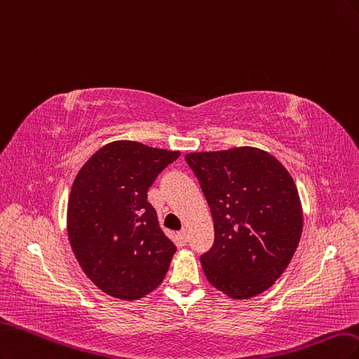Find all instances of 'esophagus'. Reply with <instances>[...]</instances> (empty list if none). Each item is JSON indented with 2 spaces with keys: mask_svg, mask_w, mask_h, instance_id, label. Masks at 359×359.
<instances>
[{
  "mask_svg": "<svg viewBox=\"0 0 359 359\" xmlns=\"http://www.w3.org/2000/svg\"><path fill=\"white\" fill-rule=\"evenodd\" d=\"M179 238H180V241L183 243V245H187L188 243V233L184 229H182L180 233H179Z\"/></svg>",
  "mask_w": 359,
  "mask_h": 359,
  "instance_id": "1",
  "label": "esophagus"
}]
</instances>
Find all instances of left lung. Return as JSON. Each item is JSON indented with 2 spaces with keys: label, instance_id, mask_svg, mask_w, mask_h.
<instances>
[{
  "label": "left lung",
  "instance_id": "obj_1",
  "mask_svg": "<svg viewBox=\"0 0 359 359\" xmlns=\"http://www.w3.org/2000/svg\"><path fill=\"white\" fill-rule=\"evenodd\" d=\"M210 207L215 241L204 274L231 298H252L286 270L303 231L295 183L273 155L255 147L184 156Z\"/></svg>",
  "mask_w": 359,
  "mask_h": 359
}]
</instances>
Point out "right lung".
<instances>
[{
  "label": "right lung",
  "instance_id": "add662e5",
  "mask_svg": "<svg viewBox=\"0 0 359 359\" xmlns=\"http://www.w3.org/2000/svg\"><path fill=\"white\" fill-rule=\"evenodd\" d=\"M179 156L137 142H113L77 172L68 198V238L85 274L114 298H142L168 271L176 246L159 228L147 189Z\"/></svg>",
  "mask_w": 359,
  "mask_h": 359
}]
</instances>
